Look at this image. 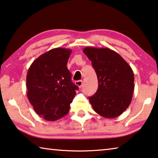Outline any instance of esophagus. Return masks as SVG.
<instances>
[{
  "label": "esophagus",
  "instance_id": "34e87169",
  "mask_svg": "<svg viewBox=\"0 0 158 158\" xmlns=\"http://www.w3.org/2000/svg\"><path fill=\"white\" fill-rule=\"evenodd\" d=\"M75 84H76L77 86H79V89H81L82 85H83V81H82L81 80H79V81H75Z\"/></svg>",
  "mask_w": 158,
  "mask_h": 158
}]
</instances>
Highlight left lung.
I'll return each instance as SVG.
<instances>
[{"label":"left lung","mask_w":158,"mask_h":158,"mask_svg":"<svg viewBox=\"0 0 158 158\" xmlns=\"http://www.w3.org/2000/svg\"><path fill=\"white\" fill-rule=\"evenodd\" d=\"M84 53L96 72L98 89L89 98L94 111L102 117L114 118L131 103L134 89V75L129 64L107 48L86 47Z\"/></svg>","instance_id":"1"}]
</instances>
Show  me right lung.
Segmentation results:
<instances>
[{"instance_id": "1", "label": "right lung", "mask_w": 158, "mask_h": 158, "mask_svg": "<svg viewBox=\"0 0 158 158\" xmlns=\"http://www.w3.org/2000/svg\"><path fill=\"white\" fill-rule=\"evenodd\" d=\"M72 50L56 48L32 62L27 75V97L34 111L48 121L66 115L79 87L67 69Z\"/></svg>"}]
</instances>
